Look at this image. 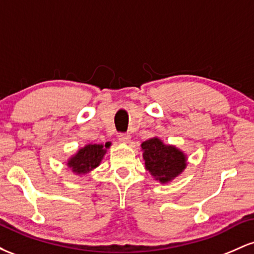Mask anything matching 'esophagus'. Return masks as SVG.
<instances>
[{"instance_id": "esophagus-1", "label": "esophagus", "mask_w": 254, "mask_h": 254, "mask_svg": "<svg viewBox=\"0 0 254 254\" xmlns=\"http://www.w3.org/2000/svg\"><path fill=\"white\" fill-rule=\"evenodd\" d=\"M118 139L122 143H127V142L130 141V135L129 133H119Z\"/></svg>"}]
</instances>
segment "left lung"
<instances>
[{
  "instance_id": "left-lung-1",
  "label": "left lung",
  "mask_w": 254,
  "mask_h": 254,
  "mask_svg": "<svg viewBox=\"0 0 254 254\" xmlns=\"http://www.w3.org/2000/svg\"><path fill=\"white\" fill-rule=\"evenodd\" d=\"M145 168L161 184L170 183L186 167V155L177 147L153 137L141 144Z\"/></svg>"
}]
</instances>
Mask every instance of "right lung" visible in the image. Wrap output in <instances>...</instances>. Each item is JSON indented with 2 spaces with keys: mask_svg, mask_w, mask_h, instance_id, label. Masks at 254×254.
<instances>
[{
  "mask_svg": "<svg viewBox=\"0 0 254 254\" xmlns=\"http://www.w3.org/2000/svg\"><path fill=\"white\" fill-rule=\"evenodd\" d=\"M111 143L107 142L106 144H87L83 148L78 149V151L75 155H72L70 159L68 160L66 165L75 174H87L90 171L97 168L100 165L101 160L105 154H106V149L110 148Z\"/></svg>",
  "mask_w": 254,
  "mask_h": 254,
  "instance_id": "add662e5",
  "label": "right lung"
}]
</instances>
